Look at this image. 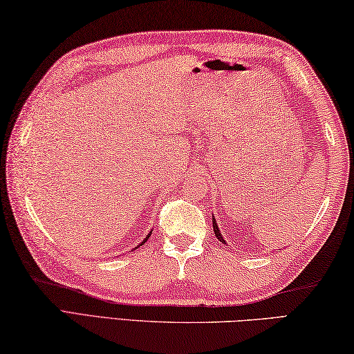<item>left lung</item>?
Returning <instances> with one entry per match:
<instances>
[{
    "instance_id": "left-lung-1",
    "label": "left lung",
    "mask_w": 354,
    "mask_h": 354,
    "mask_svg": "<svg viewBox=\"0 0 354 354\" xmlns=\"http://www.w3.org/2000/svg\"><path fill=\"white\" fill-rule=\"evenodd\" d=\"M212 226H214V232H215V236H216V239L220 240L221 243H226V240L223 239L221 230H220V227H218V223H216V220L214 218V215H212Z\"/></svg>"
}]
</instances>
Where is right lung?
<instances>
[{"mask_svg":"<svg viewBox=\"0 0 354 354\" xmlns=\"http://www.w3.org/2000/svg\"><path fill=\"white\" fill-rule=\"evenodd\" d=\"M150 235H151V230H150V234H149V235H147V236H145V239H144V241H142V243H145V241H147V240H149V236H150ZM142 243H140V244H138V246H136V248H139V246H142Z\"/></svg>","mask_w":354,"mask_h":354,"instance_id":"add662e5","label":"right lung"}]
</instances>
